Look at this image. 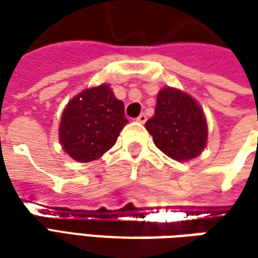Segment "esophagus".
Masks as SVG:
<instances>
[{"label": "esophagus", "mask_w": 258, "mask_h": 258, "mask_svg": "<svg viewBox=\"0 0 258 258\" xmlns=\"http://www.w3.org/2000/svg\"><path fill=\"white\" fill-rule=\"evenodd\" d=\"M136 120H138L139 123H145V122H146V114L141 113L138 117H136Z\"/></svg>", "instance_id": "esophagus-1"}]
</instances>
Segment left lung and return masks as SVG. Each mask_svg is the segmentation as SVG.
<instances>
[{
    "label": "left lung",
    "instance_id": "1",
    "mask_svg": "<svg viewBox=\"0 0 258 258\" xmlns=\"http://www.w3.org/2000/svg\"><path fill=\"white\" fill-rule=\"evenodd\" d=\"M145 126L156 148L178 162L197 158L207 145L208 126L201 106L173 87L158 93L155 114Z\"/></svg>",
    "mask_w": 258,
    "mask_h": 258
}]
</instances>
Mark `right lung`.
Listing matches in <instances>:
<instances>
[{"instance_id":"1","label":"right lung","mask_w":258,"mask_h":258,"mask_svg":"<svg viewBox=\"0 0 258 258\" xmlns=\"http://www.w3.org/2000/svg\"><path fill=\"white\" fill-rule=\"evenodd\" d=\"M127 123L124 104L107 85L86 89L75 96L61 114L58 141L77 162L99 159L117 141Z\"/></svg>"}]
</instances>
